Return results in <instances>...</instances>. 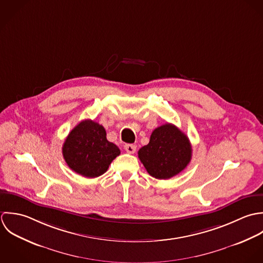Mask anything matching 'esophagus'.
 I'll return each instance as SVG.
<instances>
[{"label":"esophagus","mask_w":263,"mask_h":263,"mask_svg":"<svg viewBox=\"0 0 263 263\" xmlns=\"http://www.w3.org/2000/svg\"><path fill=\"white\" fill-rule=\"evenodd\" d=\"M124 148L128 154H134L136 152V145L135 144H125Z\"/></svg>","instance_id":"esophagus-1"}]
</instances>
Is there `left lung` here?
Masks as SVG:
<instances>
[{
    "mask_svg": "<svg viewBox=\"0 0 263 263\" xmlns=\"http://www.w3.org/2000/svg\"><path fill=\"white\" fill-rule=\"evenodd\" d=\"M191 157L189 138L178 127L168 123L155 129L149 143L138 152V158L147 173L159 180H166L181 173Z\"/></svg>",
    "mask_w": 263,
    "mask_h": 263,
    "instance_id": "left-lung-1",
    "label": "left lung"
}]
</instances>
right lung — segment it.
<instances>
[{
  "label": "right lung",
  "instance_id": "obj_1",
  "mask_svg": "<svg viewBox=\"0 0 263 263\" xmlns=\"http://www.w3.org/2000/svg\"><path fill=\"white\" fill-rule=\"evenodd\" d=\"M120 154L119 147L106 139L105 128L91 120L81 121L63 145V157L69 167L86 178L105 174Z\"/></svg>",
  "mask_w": 263,
  "mask_h": 263
}]
</instances>
